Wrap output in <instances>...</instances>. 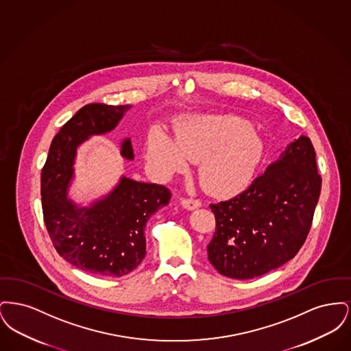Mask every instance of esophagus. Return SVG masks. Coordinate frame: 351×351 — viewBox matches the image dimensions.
I'll return each instance as SVG.
<instances>
[{
  "instance_id": "1",
  "label": "esophagus",
  "mask_w": 351,
  "mask_h": 351,
  "mask_svg": "<svg viewBox=\"0 0 351 351\" xmlns=\"http://www.w3.org/2000/svg\"><path fill=\"white\" fill-rule=\"evenodd\" d=\"M182 206L186 210H195V209L200 208L201 202L199 200H193V199H183Z\"/></svg>"
}]
</instances>
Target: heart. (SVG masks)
<instances>
[{
  "label": "heart",
  "mask_w": 351,
  "mask_h": 351,
  "mask_svg": "<svg viewBox=\"0 0 351 351\" xmlns=\"http://www.w3.org/2000/svg\"><path fill=\"white\" fill-rule=\"evenodd\" d=\"M265 152L263 139L250 122L235 116H188L173 128V139L152 128L145 145L151 173L168 179L199 160L206 191L230 196L250 184Z\"/></svg>",
  "instance_id": "obj_1"
}]
</instances>
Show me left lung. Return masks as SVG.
<instances>
[{"label":"left lung","mask_w":351,"mask_h":351,"mask_svg":"<svg viewBox=\"0 0 351 351\" xmlns=\"http://www.w3.org/2000/svg\"><path fill=\"white\" fill-rule=\"evenodd\" d=\"M319 192L316 152L300 135L246 191L210 204L216 232L208 245L209 262L238 280L283 266L305 242Z\"/></svg>","instance_id":"8db88e82"}]
</instances>
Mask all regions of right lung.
Listing matches in <instances>:
<instances>
[{
  "label": "right lung",
  "mask_w": 351,
  "mask_h": 351,
  "mask_svg": "<svg viewBox=\"0 0 351 351\" xmlns=\"http://www.w3.org/2000/svg\"><path fill=\"white\" fill-rule=\"evenodd\" d=\"M130 108L96 102L83 106L52 139L40 179L45 223L55 249L75 267L106 278L128 275L139 266L146 256V223L171 199L166 186L125 175L86 205L69 196L77 149L95 135L113 132ZM119 149L125 160L133 162L129 136Z\"/></svg>",
  "instance_id": "add662e5"
}]
</instances>
